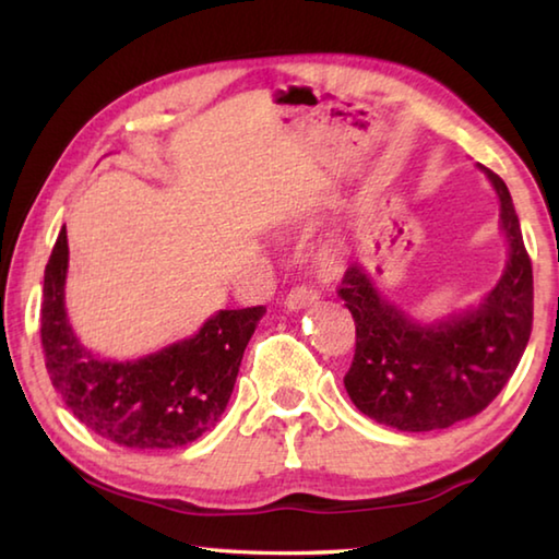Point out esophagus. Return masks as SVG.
<instances>
[{"label": "esophagus", "mask_w": 559, "mask_h": 559, "mask_svg": "<svg viewBox=\"0 0 559 559\" xmlns=\"http://www.w3.org/2000/svg\"><path fill=\"white\" fill-rule=\"evenodd\" d=\"M316 300H318V293L316 290H310L306 286H296V288L288 293L286 300H283V306H286L288 310H302V308L313 306Z\"/></svg>", "instance_id": "1"}]
</instances>
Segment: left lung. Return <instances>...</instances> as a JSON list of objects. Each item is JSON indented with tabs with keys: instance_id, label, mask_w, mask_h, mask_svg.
<instances>
[{
	"instance_id": "8db88e82",
	"label": "left lung",
	"mask_w": 559,
	"mask_h": 559,
	"mask_svg": "<svg viewBox=\"0 0 559 559\" xmlns=\"http://www.w3.org/2000/svg\"><path fill=\"white\" fill-rule=\"evenodd\" d=\"M500 200L510 257L478 308L419 325L386 302L362 266L345 271L337 296L355 318L345 390L359 412L400 431H437L471 419L513 377L533 330V263L503 179L484 167Z\"/></svg>"
}]
</instances>
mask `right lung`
I'll use <instances>...</instances> for the list:
<instances>
[{"label":"right lung","mask_w":559,"mask_h":559,"mask_svg":"<svg viewBox=\"0 0 559 559\" xmlns=\"http://www.w3.org/2000/svg\"><path fill=\"white\" fill-rule=\"evenodd\" d=\"M66 226L44 271L41 347L53 390L83 427L128 449H177L210 431L224 414L243 349L266 308L219 310L194 337L155 355L112 362L73 335L63 286Z\"/></svg>","instance_id":"add662e5"}]
</instances>
